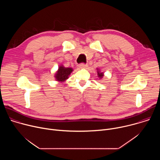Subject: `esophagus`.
I'll return each instance as SVG.
<instances>
[{
  "instance_id": "1",
  "label": "esophagus",
  "mask_w": 160,
  "mask_h": 160,
  "mask_svg": "<svg viewBox=\"0 0 160 160\" xmlns=\"http://www.w3.org/2000/svg\"><path fill=\"white\" fill-rule=\"evenodd\" d=\"M87 67V64H86L85 63H81V64H79V68H82H82H85Z\"/></svg>"
}]
</instances>
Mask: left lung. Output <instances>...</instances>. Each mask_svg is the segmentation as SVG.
<instances>
[{
	"instance_id": "obj_1",
	"label": "left lung",
	"mask_w": 160,
	"mask_h": 160,
	"mask_svg": "<svg viewBox=\"0 0 160 160\" xmlns=\"http://www.w3.org/2000/svg\"><path fill=\"white\" fill-rule=\"evenodd\" d=\"M97 72H98V77H99L100 79H101V78L104 77V73L101 72L100 71V70L98 69V68H97Z\"/></svg>"
}]
</instances>
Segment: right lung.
Returning <instances> with one entry per match:
<instances>
[{"mask_svg":"<svg viewBox=\"0 0 160 160\" xmlns=\"http://www.w3.org/2000/svg\"><path fill=\"white\" fill-rule=\"evenodd\" d=\"M73 69L72 68H65L63 65L59 66L58 70L56 72L55 74V78L56 81L60 82H64L69 78L70 75L73 72Z\"/></svg>","mask_w":160,"mask_h":160,"instance_id":"right-lung-1","label":"right lung"}]
</instances>
